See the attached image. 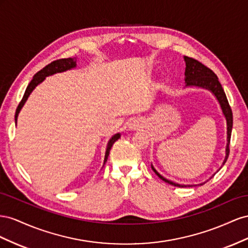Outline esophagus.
<instances>
[{"label":"esophagus","instance_id":"1","mask_svg":"<svg viewBox=\"0 0 248 248\" xmlns=\"http://www.w3.org/2000/svg\"><path fill=\"white\" fill-rule=\"evenodd\" d=\"M140 126H141V123H140L139 119H133V120H131L130 124H129V128L131 130H138Z\"/></svg>","mask_w":248,"mask_h":248}]
</instances>
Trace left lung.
I'll use <instances>...</instances> for the list:
<instances>
[{
	"label": "left lung",
	"mask_w": 248,
	"mask_h": 248,
	"mask_svg": "<svg viewBox=\"0 0 248 248\" xmlns=\"http://www.w3.org/2000/svg\"><path fill=\"white\" fill-rule=\"evenodd\" d=\"M185 62H186V69H185V81L186 86H199L202 88H207L211 90L214 95L217 97V100L221 106V109L223 114L226 118V124H228V144H226V155L223 162V165L229 158L230 155V141H231V135H232V112L231 109V106L229 104L228 98H226L224 90L221 86L220 82L218 81L217 76L214 74V72L206 65H203L202 62L196 60L194 58L188 57L185 56ZM153 170L155 172L161 180H163L165 183L170 184L175 187H192V186H186V185H180V184L173 183L171 181H168L165 178H163L161 174H159L155 169L153 167Z\"/></svg>",
	"instance_id": "left-lung-1"
}]
</instances>
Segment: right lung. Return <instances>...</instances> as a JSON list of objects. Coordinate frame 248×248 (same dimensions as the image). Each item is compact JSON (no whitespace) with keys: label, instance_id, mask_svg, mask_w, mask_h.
I'll return each mask as SVG.
<instances>
[{"label":"right lung","instance_id":"right-lung-1","mask_svg":"<svg viewBox=\"0 0 248 248\" xmlns=\"http://www.w3.org/2000/svg\"><path fill=\"white\" fill-rule=\"evenodd\" d=\"M76 66V59L75 58H63V59H58V60H55L53 62L49 63V64H47L46 66H45L42 69H40L38 73H36L34 75L33 79L31 80V82L29 83V85L27 86V89L25 91L24 93V96L22 98V101L19 102L17 108H16V122L17 119V115L18 113L20 111V109H22V107L24 106L25 102L27 101L28 96L30 95V93H32V90L37 86V85L39 83H41L42 81H44L46 79V77L47 76H51V75H54L56 73H61V72H65V70L67 69H70ZM120 135L119 134H116V135L113 136L109 143H108V147H107V151H106V155H105V160H104V164L107 162V159H108V155H109V153H110V150L111 147L113 145V143L115 142V141L117 139H119Z\"/></svg>","mask_w":248,"mask_h":248}]
</instances>
